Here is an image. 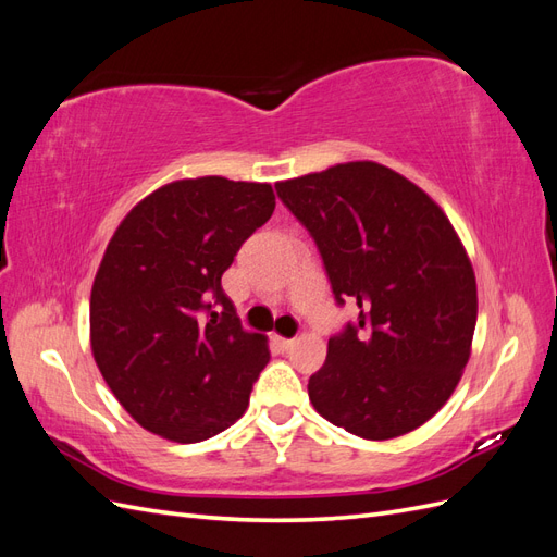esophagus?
<instances>
[{
    "label": "esophagus",
    "mask_w": 557,
    "mask_h": 557,
    "mask_svg": "<svg viewBox=\"0 0 557 557\" xmlns=\"http://www.w3.org/2000/svg\"><path fill=\"white\" fill-rule=\"evenodd\" d=\"M276 344H278L281 350H288V348H293L295 339H285V336H276Z\"/></svg>",
    "instance_id": "1"
}]
</instances>
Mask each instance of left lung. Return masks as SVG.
<instances>
[{
  "instance_id": "left-lung-1",
  "label": "left lung",
  "mask_w": 557,
  "mask_h": 557,
  "mask_svg": "<svg viewBox=\"0 0 557 557\" xmlns=\"http://www.w3.org/2000/svg\"><path fill=\"white\" fill-rule=\"evenodd\" d=\"M276 193L313 237L336 305L360 309L309 379L313 409L372 442L420 428L453 395L476 327L474 269L446 213L376 162L281 181Z\"/></svg>"
}]
</instances>
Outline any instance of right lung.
<instances>
[{
    "label": "right lung",
    "instance_id": "add662e5",
    "mask_svg": "<svg viewBox=\"0 0 557 557\" xmlns=\"http://www.w3.org/2000/svg\"><path fill=\"white\" fill-rule=\"evenodd\" d=\"M274 207L269 183L183 178L117 225L92 283L90 344L148 432L195 444L244 416L269 348L242 327L221 278Z\"/></svg>",
    "mask_w": 557,
    "mask_h": 557
}]
</instances>
